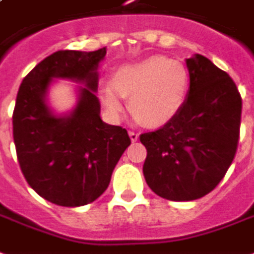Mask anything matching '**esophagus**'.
<instances>
[{
  "label": "esophagus",
  "instance_id": "34e87169",
  "mask_svg": "<svg viewBox=\"0 0 254 254\" xmlns=\"http://www.w3.org/2000/svg\"><path fill=\"white\" fill-rule=\"evenodd\" d=\"M128 135L132 142H136V140L139 139V134H138V132H135V131H129Z\"/></svg>",
  "mask_w": 254,
  "mask_h": 254
}]
</instances>
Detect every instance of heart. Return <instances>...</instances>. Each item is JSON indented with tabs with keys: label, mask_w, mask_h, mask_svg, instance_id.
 <instances>
[{
	"label": "heart",
	"mask_w": 254,
	"mask_h": 254,
	"mask_svg": "<svg viewBox=\"0 0 254 254\" xmlns=\"http://www.w3.org/2000/svg\"><path fill=\"white\" fill-rule=\"evenodd\" d=\"M190 86V71L184 64L154 55L118 68L114 81L101 82L100 94L114 116L125 111V97H129L131 114L145 127L160 128L180 114Z\"/></svg>",
	"instance_id": "obj_1"
}]
</instances>
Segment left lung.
<instances>
[{
  "instance_id": "8db88e82",
  "label": "left lung",
  "mask_w": 254,
  "mask_h": 254,
  "mask_svg": "<svg viewBox=\"0 0 254 254\" xmlns=\"http://www.w3.org/2000/svg\"><path fill=\"white\" fill-rule=\"evenodd\" d=\"M190 86L175 120L139 136L147 150L143 175L164 199L188 201L210 193L237 153L242 100L230 75L196 54L187 59Z\"/></svg>"
}]
</instances>
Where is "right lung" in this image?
I'll return each instance as SVG.
<instances>
[{
	"label": "right lung",
	"instance_id": "right-lung-1",
	"mask_svg": "<svg viewBox=\"0 0 254 254\" xmlns=\"http://www.w3.org/2000/svg\"><path fill=\"white\" fill-rule=\"evenodd\" d=\"M107 49L61 50L29 71L18 89L13 111V140L25 180L54 204H89L108 188L115 166L131 143L127 129L104 123L96 97L97 67ZM55 78L84 82L77 105L55 117L45 103Z\"/></svg>",
	"mask_w": 254,
	"mask_h": 254
}]
</instances>
